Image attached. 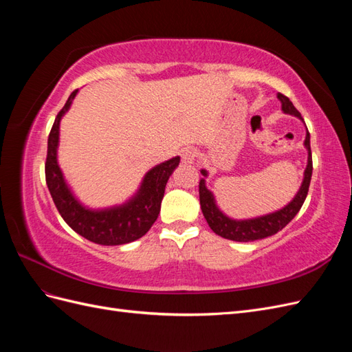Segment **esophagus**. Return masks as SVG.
I'll return each instance as SVG.
<instances>
[{"mask_svg": "<svg viewBox=\"0 0 352 352\" xmlns=\"http://www.w3.org/2000/svg\"><path fill=\"white\" fill-rule=\"evenodd\" d=\"M197 158V151L189 148V150H184L182 151V163L185 164H194Z\"/></svg>", "mask_w": 352, "mask_h": 352, "instance_id": "34e87169", "label": "esophagus"}]
</instances>
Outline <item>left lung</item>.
<instances>
[{
	"label": "left lung",
	"mask_w": 352,
	"mask_h": 352,
	"mask_svg": "<svg viewBox=\"0 0 352 352\" xmlns=\"http://www.w3.org/2000/svg\"><path fill=\"white\" fill-rule=\"evenodd\" d=\"M278 98L282 102L283 113L292 114L298 117V119L304 120L300 111L294 107V104L291 102L289 98L285 97L283 94H278ZM304 146L307 148L308 160H307V167L304 170L302 184L300 189H298L296 195L292 198L291 202H287L283 208L269 212V214L265 216L254 217V219L235 220V219L228 217L225 212L217 207L214 195H212L211 190L206 186V177L208 176V172L202 168L201 173L204 177L199 180V204H201L202 214H204L211 230L221 238L236 241V242H251L257 239H264L282 230L287 223L298 214V211L301 210L308 194V188H310V180L313 175V158H311L310 133H308V129L305 135Z\"/></svg>",
	"instance_id": "8db88e82"
}]
</instances>
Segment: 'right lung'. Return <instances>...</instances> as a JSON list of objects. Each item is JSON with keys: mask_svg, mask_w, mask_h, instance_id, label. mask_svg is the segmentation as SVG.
I'll use <instances>...</instances> for the list:
<instances>
[{"mask_svg": "<svg viewBox=\"0 0 352 352\" xmlns=\"http://www.w3.org/2000/svg\"><path fill=\"white\" fill-rule=\"evenodd\" d=\"M78 89L70 94L65 107L57 114L48 136L45 179L52 201L67 225L91 242L100 245H123L142 238L151 229L160 214L162 199L168 177L179 166L180 157L160 163L144 176L140 189L122 206L92 210L85 207L73 195L57 162L60 122L76 97Z\"/></svg>", "mask_w": 352, "mask_h": 352, "instance_id": "obj_1", "label": "right lung"}]
</instances>
